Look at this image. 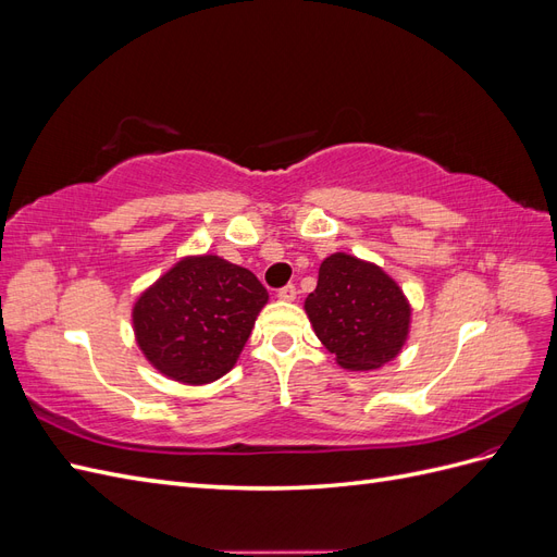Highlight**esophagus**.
Segmentation results:
<instances>
[{"label":"esophagus","instance_id":"obj_1","mask_svg":"<svg viewBox=\"0 0 557 557\" xmlns=\"http://www.w3.org/2000/svg\"><path fill=\"white\" fill-rule=\"evenodd\" d=\"M295 297H297V288H295L293 283L285 285V288L278 290V299H281V301H293Z\"/></svg>","mask_w":557,"mask_h":557}]
</instances>
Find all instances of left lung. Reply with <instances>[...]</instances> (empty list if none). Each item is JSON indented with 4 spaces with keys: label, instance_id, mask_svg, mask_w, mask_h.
<instances>
[{
    "label": "left lung",
    "instance_id": "1",
    "mask_svg": "<svg viewBox=\"0 0 557 557\" xmlns=\"http://www.w3.org/2000/svg\"><path fill=\"white\" fill-rule=\"evenodd\" d=\"M305 311L320 344L348 372L393 362L409 339L411 305L399 283L379 264L348 252H332L320 262Z\"/></svg>",
    "mask_w": 557,
    "mask_h": 557
}]
</instances>
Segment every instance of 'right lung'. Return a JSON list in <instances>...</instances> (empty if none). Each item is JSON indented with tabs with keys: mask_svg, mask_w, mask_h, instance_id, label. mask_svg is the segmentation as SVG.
<instances>
[{
	"mask_svg": "<svg viewBox=\"0 0 557 557\" xmlns=\"http://www.w3.org/2000/svg\"><path fill=\"white\" fill-rule=\"evenodd\" d=\"M267 299L246 267L218 256L181 258L134 301V339L162 376L207 385L237 364Z\"/></svg>",
	"mask_w": 557,
	"mask_h": 557,
	"instance_id": "obj_1",
	"label": "right lung"
}]
</instances>
